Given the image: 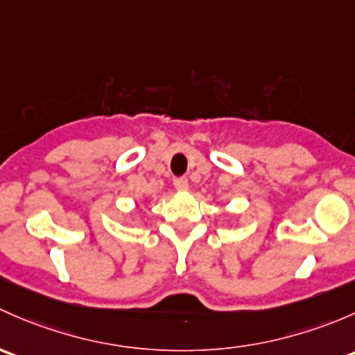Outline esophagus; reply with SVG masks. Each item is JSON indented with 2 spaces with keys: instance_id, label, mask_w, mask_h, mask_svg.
<instances>
[{
  "instance_id": "34e87169",
  "label": "esophagus",
  "mask_w": 355,
  "mask_h": 355,
  "mask_svg": "<svg viewBox=\"0 0 355 355\" xmlns=\"http://www.w3.org/2000/svg\"><path fill=\"white\" fill-rule=\"evenodd\" d=\"M174 188H176L178 191H186V189H188V179L186 178L174 179Z\"/></svg>"
}]
</instances>
